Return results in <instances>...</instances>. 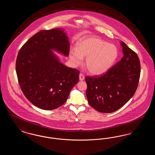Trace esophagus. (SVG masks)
<instances>
[{
	"label": "esophagus",
	"mask_w": 155,
	"mask_h": 155,
	"mask_svg": "<svg viewBox=\"0 0 155 155\" xmlns=\"http://www.w3.org/2000/svg\"><path fill=\"white\" fill-rule=\"evenodd\" d=\"M79 78H80V81H83L84 80V78H85V76L82 73H80V75H79Z\"/></svg>",
	"instance_id": "1"
}]
</instances>
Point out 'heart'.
<instances>
[{
    "mask_svg": "<svg viewBox=\"0 0 155 155\" xmlns=\"http://www.w3.org/2000/svg\"><path fill=\"white\" fill-rule=\"evenodd\" d=\"M87 57L85 66L91 74L100 75L106 72L117 57V48L97 37L82 39L71 49L70 58L75 66L80 65L82 58Z\"/></svg>",
    "mask_w": 155,
    "mask_h": 155,
    "instance_id": "b5f03b06",
    "label": "heart"
}]
</instances>
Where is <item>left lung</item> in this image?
<instances>
[{
	"mask_svg": "<svg viewBox=\"0 0 155 155\" xmlns=\"http://www.w3.org/2000/svg\"><path fill=\"white\" fill-rule=\"evenodd\" d=\"M123 58L103 75L85 77L88 103L101 113H112L123 107L134 95L140 74L137 54L121 41Z\"/></svg>",
	"mask_w": 155,
	"mask_h": 155,
	"instance_id": "8db88e82",
	"label": "left lung"
}]
</instances>
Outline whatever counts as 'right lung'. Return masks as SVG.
<instances>
[{"label":"right lung","instance_id":"obj_1","mask_svg":"<svg viewBox=\"0 0 155 155\" xmlns=\"http://www.w3.org/2000/svg\"><path fill=\"white\" fill-rule=\"evenodd\" d=\"M51 49L69 54L68 38L60 28L41 30L30 38L20 49L15 63L22 93L34 105L46 110L66 102L80 74L59 62Z\"/></svg>","mask_w":155,"mask_h":155}]
</instances>
